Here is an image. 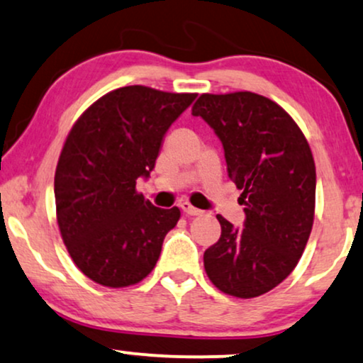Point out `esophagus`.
<instances>
[{
    "instance_id": "esophagus-1",
    "label": "esophagus",
    "mask_w": 363,
    "mask_h": 363,
    "mask_svg": "<svg viewBox=\"0 0 363 363\" xmlns=\"http://www.w3.org/2000/svg\"><path fill=\"white\" fill-rule=\"evenodd\" d=\"M181 209L186 213L187 216H198V215H201V213H203V211H201V209L194 208L191 203H187V201H184V203H181Z\"/></svg>"
}]
</instances>
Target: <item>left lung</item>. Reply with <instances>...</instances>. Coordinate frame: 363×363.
<instances>
[{"label":"left lung","mask_w":363,"mask_h":363,"mask_svg":"<svg viewBox=\"0 0 363 363\" xmlns=\"http://www.w3.org/2000/svg\"><path fill=\"white\" fill-rule=\"evenodd\" d=\"M193 115L223 143L245 206L243 228L216 216L221 237L204 252V270L225 294L257 298L289 276L306 248L316 201L311 148L277 103L250 91L201 94Z\"/></svg>","instance_id":"obj_1"}]
</instances>
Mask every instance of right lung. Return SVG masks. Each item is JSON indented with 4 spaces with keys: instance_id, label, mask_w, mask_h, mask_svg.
Listing matches in <instances>:
<instances>
[{
    "instance_id": "add662e5",
    "label": "right lung",
    "mask_w": 363,
    "mask_h": 363,
    "mask_svg": "<svg viewBox=\"0 0 363 363\" xmlns=\"http://www.w3.org/2000/svg\"><path fill=\"white\" fill-rule=\"evenodd\" d=\"M196 99L125 86L91 104L65 138L55 169L57 223L77 269L96 284L128 287L145 279L181 211L137 193L155 167L169 126Z\"/></svg>"
}]
</instances>
